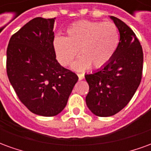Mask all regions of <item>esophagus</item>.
I'll list each match as a JSON object with an SVG mask.
<instances>
[{
	"label": "esophagus",
	"instance_id": "esophagus-1",
	"mask_svg": "<svg viewBox=\"0 0 151 151\" xmlns=\"http://www.w3.org/2000/svg\"><path fill=\"white\" fill-rule=\"evenodd\" d=\"M78 76L79 80H82V79H84V75L82 74V73H78Z\"/></svg>",
	"mask_w": 151,
	"mask_h": 151
}]
</instances>
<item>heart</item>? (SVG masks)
Returning a JSON list of instances; mask_svg holds the SVG:
<instances>
[{"label":"heart","mask_w":151,"mask_h":151,"mask_svg":"<svg viewBox=\"0 0 151 151\" xmlns=\"http://www.w3.org/2000/svg\"><path fill=\"white\" fill-rule=\"evenodd\" d=\"M120 43L118 28L111 22L80 21L66 30L65 37L55 38L53 47L56 59L63 66L69 65L78 51L80 56L72 65L77 71L93 65L102 69L110 62Z\"/></svg>","instance_id":"1"}]
</instances>
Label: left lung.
Returning <instances> with one entry per match:
<instances>
[{
    "mask_svg": "<svg viewBox=\"0 0 151 151\" xmlns=\"http://www.w3.org/2000/svg\"><path fill=\"white\" fill-rule=\"evenodd\" d=\"M109 18L120 33L118 48L107 65L85 74L90 87L86 105L92 113L101 117L113 116L129 104L142 74L143 52L136 35L120 19Z\"/></svg>",
    "mask_w": 151,
    "mask_h": 151,
    "instance_id": "1",
    "label": "left lung"
}]
</instances>
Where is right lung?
Listing matches in <instances>:
<instances>
[{"instance_id":"1","label":"right lung","mask_w":151,"mask_h":151,"mask_svg":"<svg viewBox=\"0 0 151 151\" xmlns=\"http://www.w3.org/2000/svg\"><path fill=\"white\" fill-rule=\"evenodd\" d=\"M56 18H35L16 32L7 47L9 80L19 99L33 113L54 116L65 108L78 80L56 59Z\"/></svg>"}]
</instances>
